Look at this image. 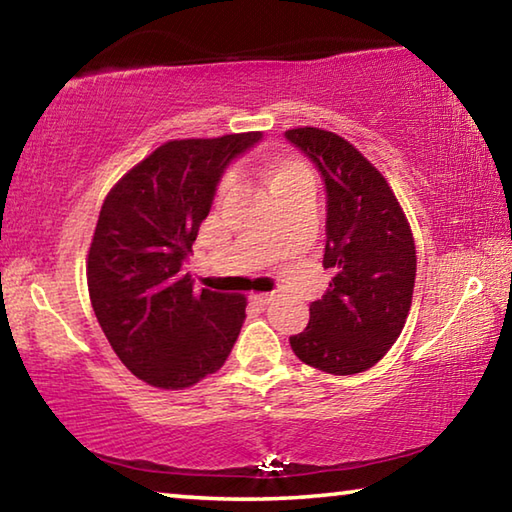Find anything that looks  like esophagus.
Listing matches in <instances>:
<instances>
[{"instance_id":"1","label":"esophagus","mask_w":512,"mask_h":512,"mask_svg":"<svg viewBox=\"0 0 512 512\" xmlns=\"http://www.w3.org/2000/svg\"><path fill=\"white\" fill-rule=\"evenodd\" d=\"M250 300H253L255 305H259V307H266L268 302L273 300V296H268V293H257V296H250Z\"/></svg>"}]
</instances>
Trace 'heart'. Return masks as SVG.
Returning a JSON list of instances; mask_svg holds the SVG:
<instances>
[{
	"mask_svg": "<svg viewBox=\"0 0 512 512\" xmlns=\"http://www.w3.org/2000/svg\"><path fill=\"white\" fill-rule=\"evenodd\" d=\"M257 171L259 176L266 180V185L271 187L273 196H280L289 189L298 187L302 183H314V176L305 162H302L298 155L291 153H277V151H266L259 155L257 160ZM230 183L221 185V194L228 192Z\"/></svg>",
	"mask_w": 512,
	"mask_h": 512,
	"instance_id": "b5f03b06",
	"label": "heart"
}]
</instances>
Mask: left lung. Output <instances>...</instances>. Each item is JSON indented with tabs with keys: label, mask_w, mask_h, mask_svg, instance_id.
Masks as SVG:
<instances>
[{
	"label": "left lung",
	"mask_w": 512,
	"mask_h": 512,
	"mask_svg": "<svg viewBox=\"0 0 512 512\" xmlns=\"http://www.w3.org/2000/svg\"><path fill=\"white\" fill-rule=\"evenodd\" d=\"M284 137L314 162L325 185V255L334 273L309 305V325L291 336L300 361L329 375H354L391 350L415 284L413 235L386 178L343 137L293 128Z\"/></svg>",
	"instance_id": "8db88e82"
}]
</instances>
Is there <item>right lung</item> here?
<instances>
[{"label":"right lung","instance_id":"obj_1","mask_svg":"<svg viewBox=\"0 0 512 512\" xmlns=\"http://www.w3.org/2000/svg\"><path fill=\"white\" fill-rule=\"evenodd\" d=\"M262 133L173 140L126 173L103 201L88 255L99 325L121 363L158 388L219 370L246 318V298L194 291L185 259L225 169Z\"/></svg>","mask_w":512,"mask_h":512}]
</instances>
